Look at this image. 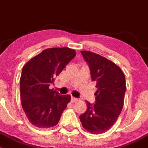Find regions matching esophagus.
Masks as SVG:
<instances>
[{"label":"esophagus","instance_id":"obj_1","mask_svg":"<svg viewBox=\"0 0 148 148\" xmlns=\"http://www.w3.org/2000/svg\"><path fill=\"white\" fill-rule=\"evenodd\" d=\"M78 101V99H76V98L74 97H72V99H71V101H72V103H74V102H76V101Z\"/></svg>","mask_w":148,"mask_h":148}]
</instances>
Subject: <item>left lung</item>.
<instances>
[{
  "instance_id": "left-lung-1",
  "label": "left lung",
  "mask_w": 148,
  "mask_h": 148,
  "mask_svg": "<svg viewBox=\"0 0 148 148\" xmlns=\"http://www.w3.org/2000/svg\"><path fill=\"white\" fill-rule=\"evenodd\" d=\"M89 64L92 80L97 90L95 103L86 101L87 110L80 115L83 127L90 133L106 132L114 125L121 113L126 90L125 74L117 64L99 54L81 51Z\"/></svg>"
}]
</instances>
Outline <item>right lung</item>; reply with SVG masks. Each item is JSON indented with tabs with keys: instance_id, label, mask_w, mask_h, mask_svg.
I'll use <instances>...</instances> for the list:
<instances>
[{
	"instance_id": "add662e5",
	"label": "right lung",
	"mask_w": 148,
	"mask_h": 148,
	"mask_svg": "<svg viewBox=\"0 0 148 148\" xmlns=\"http://www.w3.org/2000/svg\"><path fill=\"white\" fill-rule=\"evenodd\" d=\"M68 47L45 49L23 65L20 78L21 105L28 120L38 128L58 123L71 96L60 95L50 84L75 57Z\"/></svg>"
}]
</instances>
